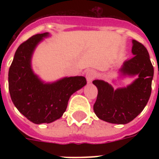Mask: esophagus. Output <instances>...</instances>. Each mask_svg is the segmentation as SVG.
<instances>
[{"instance_id":"34e87169","label":"esophagus","mask_w":159,"mask_h":159,"mask_svg":"<svg viewBox=\"0 0 159 159\" xmlns=\"http://www.w3.org/2000/svg\"><path fill=\"white\" fill-rule=\"evenodd\" d=\"M97 77V72H95L93 69H88L86 72V78L88 83L92 82L95 79V77Z\"/></svg>"}]
</instances>
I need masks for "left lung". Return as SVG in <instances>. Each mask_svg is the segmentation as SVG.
Returning a JSON list of instances; mask_svg holds the SVG:
<instances>
[{
  "mask_svg": "<svg viewBox=\"0 0 159 159\" xmlns=\"http://www.w3.org/2000/svg\"><path fill=\"white\" fill-rule=\"evenodd\" d=\"M132 58L126 60L119 72L123 77H138L126 87L114 89L108 82L95 80L98 94L93 106L95 114L102 120L125 125L142 112L148 103L152 90L153 67L147 48L136 40L132 41Z\"/></svg>",
  "mask_w": 159,
  "mask_h": 159,
  "instance_id": "obj_1",
  "label": "left lung"
}]
</instances>
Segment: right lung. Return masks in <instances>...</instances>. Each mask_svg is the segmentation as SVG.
Wrapping results in <instances>:
<instances>
[{"label": "right lung", "instance_id": "obj_1", "mask_svg": "<svg viewBox=\"0 0 159 159\" xmlns=\"http://www.w3.org/2000/svg\"><path fill=\"white\" fill-rule=\"evenodd\" d=\"M48 33L38 34L19 46L8 74L9 92L17 110L34 124L51 123L62 117L70 97L87 84L84 77H63L45 83L34 74L31 58Z\"/></svg>", "mask_w": 159, "mask_h": 159}]
</instances>
